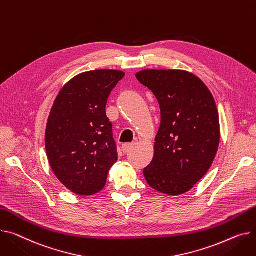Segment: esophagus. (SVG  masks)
Listing matches in <instances>:
<instances>
[{
  "label": "esophagus",
  "mask_w": 256,
  "mask_h": 256,
  "mask_svg": "<svg viewBox=\"0 0 256 256\" xmlns=\"http://www.w3.org/2000/svg\"><path fill=\"white\" fill-rule=\"evenodd\" d=\"M132 147V143H126V144L122 145V151H124V153H126V152H128V150H130Z\"/></svg>",
  "instance_id": "1"
}]
</instances>
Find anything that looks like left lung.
Instances as JSON below:
<instances>
[{
	"mask_svg": "<svg viewBox=\"0 0 256 256\" xmlns=\"http://www.w3.org/2000/svg\"><path fill=\"white\" fill-rule=\"evenodd\" d=\"M136 77L156 96L162 115L145 179L160 192L182 194L205 176L215 158L220 140L215 100L205 83L186 71L144 70Z\"/></svg>",
	"mask_w": 256,
	"mask_h": 256,
	"instance_id": "1",
	"label": "left lung"
}]
</instances>
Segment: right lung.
I'll list each match as a JSON object with an SVG mask.
<instances>
[{
    "label": "right lung",
    "mask_w": 256,
    "mask_h": 256,
    "mask_svg": "<svg viewBox=\"0 0 256 256\" xmlns=\"http://www.w3.org/2000/svg\"><path fill=\"white\" fill-rule=\"evenodd\" d=\"M124 77L114 70L82 73L64 85L51 109L45 134L48 160L58 179L77 194L103 190L117 160L106 105Z\"/></svg>",
    "instance_id": "1"
}]
</instances>
